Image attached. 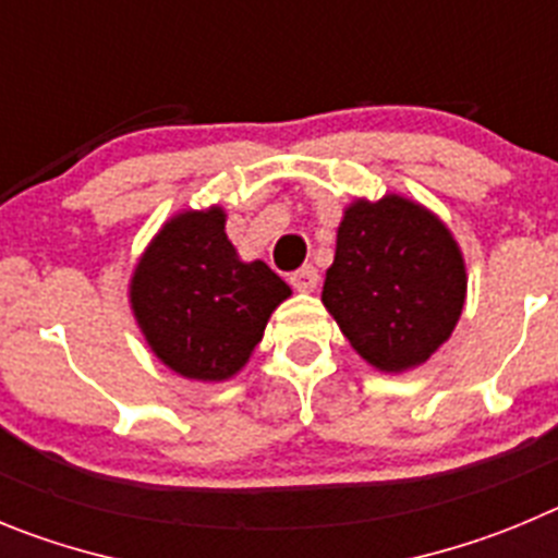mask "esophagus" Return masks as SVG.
Wrapping results in <instances>:
<instances>
[{
    "label": "esophagus",
    "instance_id": "esophagus-1",
    "mask_svg": "<svg viewBox=\"0 0 558 558\" xmlns=\"http://www.w3.org/2000/svg\"><path fill=\"white\" fill-rule=\"evenodd\" d=\"M289 283L298 291H314L316 283H319V275H316V269L308 264V267H300L298 272L291 275Z\"/></svg>",
    "mask_w": 558,
    "mask_h": 558
}]
</instances>
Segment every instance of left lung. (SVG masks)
Here are the masks:
<instances>
[{
  "instance_id": "8db88e82",
  "label": "left lung",
  "mask_w": 558,
  "mask_h": 558,
  "mask_svg": "<svg viewBox=\"0 0 558 558\" xmlns=\"http://www.w3.org/2000/svg\"><path fill=\"white\" fill-rule=\"evenodd\" d=\"M464 298V258L436 214L400 194L348 205L323 303L366 364H425L453 333Z\"/></svg>"
}]
</instances>
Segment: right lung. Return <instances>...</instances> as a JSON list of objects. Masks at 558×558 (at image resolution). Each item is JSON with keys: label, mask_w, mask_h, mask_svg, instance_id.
Returning <instances> with one entry per match:
<instances>
[{"label": "right lung", "mask_w": 558, "mask_h": 558, "mask_svg": "<svg viewBox=\"0 0 558 558\" xmlns=\"http://www.w3.org/2000/svg\"><path fill=\"white\" fill-rule=\"evenodd\" d=\"M289 294L264 260L239 258L219 205L169 219L130 280L135 323L153 353L172 373L205 384L233 378L247 364Z\"/></svg>", "instance_id": "1"}]
</instances>
